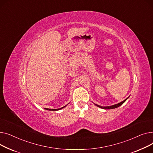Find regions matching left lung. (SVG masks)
Segmentation results:
<instances>
[{
    "label": "left lung",
    "mask_w": 153,
    "mask_h": 153,
    "mask_svg": "<svg viewBox=\"0 0 153 153\" xmlns=\"http://www.w3.org/2000/svg\"><path fill=\"white\" fill-rule=\"evenodd\" d=\"M128 98V97H127V99H125V100L124 101H122V102H120V103H118V104H115V105H111V106L102 107V106H100V105H97V104H96V105L97 107H101V108H102V109H115V108H117V107H118L120 106L122 104H123L125 101H126V100H127Z\"/></svg>",
    "instance_id": "8db88e82"
}]
</instances>
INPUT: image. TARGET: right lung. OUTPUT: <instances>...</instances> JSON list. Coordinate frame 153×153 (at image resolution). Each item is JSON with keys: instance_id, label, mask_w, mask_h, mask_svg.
Here are the masks:
<instances>
[{"instance_id": "add662e5", "label": "right lung", "mask_w": 153, "mask_h": 153, "mask_svg": "<svg viewBox=\"0 0 153 153\" xmlns=\"http://www.w3.org/2000/svg\"><path fill=\"white\" fill-rule=\"evenodd\" d=\"M65 106H66V105H65L64 107H65ZM64 107H62V108H60V109H48V108H46V110H48V111H58V110H60V109H63V108H64Z\"/></svg>"}]
</instances>
